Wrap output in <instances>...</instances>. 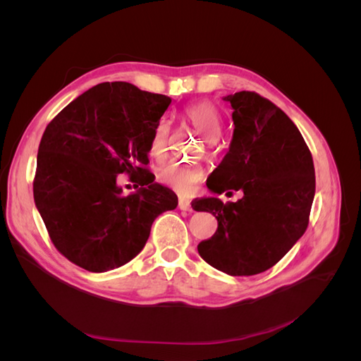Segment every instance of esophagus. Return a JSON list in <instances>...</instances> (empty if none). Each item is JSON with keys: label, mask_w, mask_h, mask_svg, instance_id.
Instances as JSON below:
<instances>
[{"label": "esophagus", "mask_w": 361, "mask_h": 361, "mask_svg": "<svg viewBox=\"0 0 361 361\" xmlns=\"http://www.w3.org/2000/svg\"><path fill=\"white\" fill-rule=\"evenodd\" d=\"M178 207L180 211H187V212H192V207H191V203L188 200H179L178 203Z\"/></svg>", "instance_id": "34e87169"}]
</instances>
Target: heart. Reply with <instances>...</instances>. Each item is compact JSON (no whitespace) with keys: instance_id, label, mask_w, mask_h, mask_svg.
Segmentation results:
<instances>
[{"instance_id":"b5f03b06","label":"heart","mask_w":361,"mask_h":361,"mask_svg":"<svg viewBox=\"0 0 361 361\" xmlns=\"http://www.w3.org/2000/svg\"><path fill=\"white\" fill-rule=\"evenodd\" d=\"M180 116L191 123L199 133L207 140L214 143L221 134L223 126V117L216 105L207 99L194 101L185 105L180 111ZM169 135H170V123L167 120H159L157 123L154 133L150 137V155L155 159L161 161L167 157L169 152ZM204 178V171L202 167L197 166H187V164L171 162L169 166L159 170L158 179L178 190L179 192H190L195 185L200 183Z\"/></svg>"}]
</instances>
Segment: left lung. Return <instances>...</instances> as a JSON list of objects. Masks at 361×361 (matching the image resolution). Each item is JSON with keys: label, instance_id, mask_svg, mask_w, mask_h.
I'll use <instances>...</instances> for the list:
<instances>
[{"label": "left lung", "instance_id": "obj_1", "mask_svg": "<svg viewBox=\"0 0 361 361\" xmlns=\"http://www.w3.org/2000/svg\"><path fill=\"white\" fill-rule=\"evenodd\" d=\"M224 101L233 114L227 155L207 188L244 197L223 203L200 199L194 211L215 215L216 232L199 245L204 262L228 276H255L274 267L304 235L314 197V167L309 146L292 120L256 92Z\"/></svg>", "mask_w": 361, "mask_h": 361}]
</instances>
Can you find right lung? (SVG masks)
I'll return each mask as SVG.
<instances>
[{"mask_svg":"<svg viewBox=\"0 0 361 361\" xmlns=\"http://www.w3.org/2000/svg\"><path fill=\"white\" fill-rule=\"evenodd\" d=\"M171 99L129 82H102L76 97L42 135L32 192L60 255L87 271L125 265L146 245L155 218L178 197L147 169L150 137ZM140 176L125 196L116 174Z\"/></svg>","mask_w":361,"mask_h":361,"instance_id":"1","label":"right lung"}]
</instances>
